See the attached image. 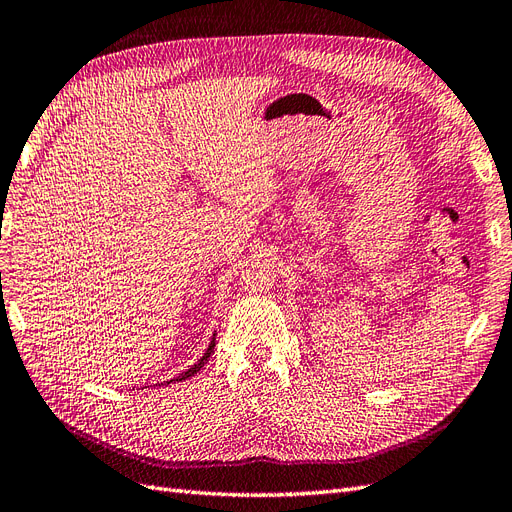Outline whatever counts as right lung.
Wrapping results in <instances>:
<instances>
[{
  "label": "right lung",
  "mask_w": 512,
  "mask_h": 512,
  "mask_svg": "<svg viewBox=\"0 0 512 512\" xmlns=\"http://www.w3.org/2000/svg\"><path fill=\"white\" fill-rule=\"evenodd\" d=\"M214 343H216V334L212 337V341H210V345H208V349H206V354H203V356L193 364L191 369H186V371H184V373H180L178 377H173V379H169V382H165V386H167V384H173V382H184V379L193 377L197 371H201L203 364H206V362H208V358L214 354ZM158 386H163V384H158Z\"/></svg>",
  "instance_id": "right-lung-1"
}]
</instances>
